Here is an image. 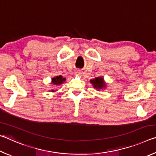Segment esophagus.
I'll list each match as a JSON object with an SVG mask.
<instances>
[{
	"instance_id": "1",
	"label": "esophagus",
	"mask_w": 156,
	"mask_h": 156,
	"mask_svg": "<svg viewBox=\"0 0 156 156\" xmlns=\"http://www.w3.org/2000/svg\"><path fill=\"white\" fill-rule=\"evenodd\" d=\"M82 73V72H81V71L80 70H76V72H75V73H76V74H80V73Z\"/></svg>"
}]
</instances>
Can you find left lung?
Masks as SVG:
<instances>
[{"instance_id": "1", "label": "left lung", "mask_w": 156, "mask_h": 156, "mask_svg": "<svg viewBox=\"0 0 156 156\" xmlns=\"http://www.w3.org/2000/svg\"><path fill=\"white\" fill-rule=\"evenodd\" d=\"M90 83L93 84L94 88L98 89V91L103 88H106V83L102 77L95 78L93 80H90Z\"/></svg>"}]
</instances>
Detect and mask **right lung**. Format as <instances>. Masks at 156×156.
<instances>
[{
  "mask_svg": "<svg viewBox=\"0 0 156 156\" xmlns=\"http://www.w3.org/2000/svg\"><path fill=\"white\" fill-rule=\"evenodd\" d=\"M65 80H66V78H63V76H58L52 78L51 84H54V85H60V84L64 83ZM51 91L54 92V90H51Z\"/></svg>",
  "mask_w": 156,
  "mask_h": 156,
  "instance_id": "1",
  "label": "right lung"
}]
</instances>
